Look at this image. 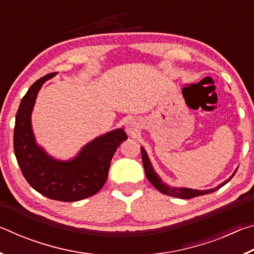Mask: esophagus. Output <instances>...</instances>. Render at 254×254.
Masks as SVG:
<instances>
[{
	"label": "esophagus",
	"instance_id": "34e87169",
	"mask_svg": "<svg viewBox=\"0 0 254 254\" xmlns=\"http://www.w3.org/2000/svg\"><path fill=\"white\" fill-rule=\"evenodd\" d=\"M126 130L127 132V134L133 135L135 134V132L137 131V126L135 123V120L134 119H127V122H126Z\"/></svg>",
	"mask_w": 254,
	"mask_h": 254
}]
</instances>
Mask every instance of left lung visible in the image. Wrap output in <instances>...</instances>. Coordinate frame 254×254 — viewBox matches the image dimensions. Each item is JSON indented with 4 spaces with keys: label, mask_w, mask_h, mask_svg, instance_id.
<instances>
[{
    "label": "left lung",
    "mask_w": 254,
    "mask_h": 254,
    "mask_svg": "<svg viewBox=\"0 0 254 254\" xmlns=\"http://www.w3.org/2000/svg\"><path fill=\"white\" fill-rule=\"evenodd\" d=\"M141 154H142V162H143V167H144V173L145 176L150 183H151L154 187H156L159 191L162 192V194L168 195V196H173V197H177V198H183V199H189V198H194V197L197 196H201V195H206V194H210L217 189H220L221 187L224 186L225 184H227L232 179V177L235 175L236 170L233 173V175L231 176L229 179H226L225 182H223L222 184L218 185V186L214 187L212 189H205V190H198V189H191V188H186V187H171L169 185H167L166 183H163L161 178L159 177V175L154 171L153 167L151 165V161L148 157V153L145 151L144 148L141 147Z\"/></svg>",
    "instance_id": "obj_1"
}]
</instances>
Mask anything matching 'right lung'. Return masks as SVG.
I'll list each match as a JSON object with an SVG mask.
<instances>
[{
  "label": "right lung",
  "mask_w": 254,
  "mask_h": 254,
  "mask_svg": "<svg viewBox=\"0 0 254 254\" xmlns=\"http://www.w3.org/2000/svg\"><path fill=\"white\" fill-rule=\"evenodd\" d=\"M55 75L38 79L21 101L15 117L14 153L24 178L38 192L50 199L77 201L104 186L113 154L127 135L123 128L107 132L85 144L70 160H58L46 152L34 137L31 114L38 92Z\"/></svg>",
  "instance_id": "add662e5"
}]
</instances>
